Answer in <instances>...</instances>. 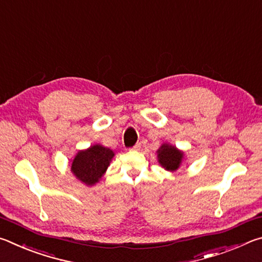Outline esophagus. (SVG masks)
I'll use <instances>...</instances> for the list:
<instances>
[{
    "label": "esophagus",
    "mask_w": 262,
    "mask_h": 262,
    "mask_svg": "<svg viewBox=\"0 0 262 262\" xmlns=\"http://www.w3.org/2000/svg\"><path fill=\"white\" fill-rule=\"evenodd\" d=\"M140 149H141V143H136L134 147L130 148V150H133V151H139Z\"/></svg>",
    "instance_id": "obj_1"
}]
</instances>
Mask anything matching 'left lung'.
Instances as JSON below:
<instances>
[{
	"label": "left lung",
	"mask_w": 262,
	"mask_h": 262,
	"mask_svg": "<svg viewBox=\"0 0 262 262\" xmlns=\"http://www.w3.org/2000/svg\"><path fill=\"white\" fill-rule=\"evenodd\" d=\"M157 152L159 164L164 168L170 171H176L179 167L181 159L184 157L183 152L179 151L177 148L167 144H163Z\"/></svg>",
	"instance_id": "left-lung-1"
}]
</instances>
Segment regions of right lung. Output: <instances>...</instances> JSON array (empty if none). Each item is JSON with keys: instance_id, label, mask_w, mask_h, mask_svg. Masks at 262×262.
Wrapping results in <instances>:
<instances>
[{"instance_id": "right-lung-1", "label": "right lung", "mask_w": 262, "mask_h": 262, "mask_svg": "<svg viewBox=\"0 0 262 262\" xmlns=\"http://www.w3.org/2000/svg\"><path fill=\"white\" fill-rule=\"evenodd\" d=\"M114 152L101 145H92L84 151H79L72 164V171L77 178L86 185H94L108 167Z\"/></svg>"}]
</instances>
